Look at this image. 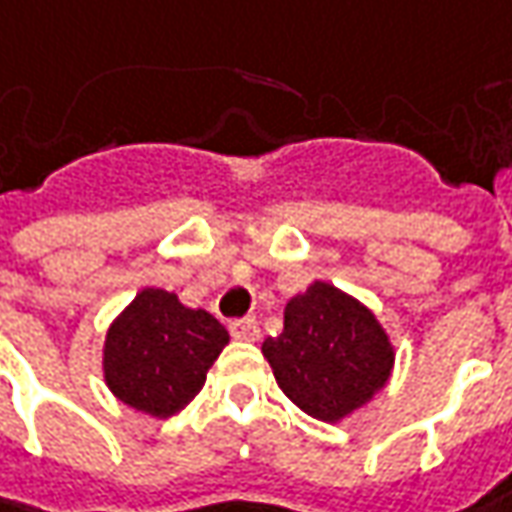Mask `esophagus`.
Wrapping results in <instances>:
<instances>
[{"mask_svg":"<svg viewBox=\"0 0 512 512\" xmlns=\"http://www.w3.org/2000/svg\"><path fill=\"white\" fill-rule=\"evenodd\" d=\"M232 337L240 340V343H257V340H260V326H257V320L243 317L238 323H232Z\"/></svg>","mask_w":512,"mask_h":512,"instance_id":"obj_1","label":"esophagus"}]
</instances>
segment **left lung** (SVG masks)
<instances>
[{
    "label": "left lung",
    "instance_id": "1",
    "mask_svg": "<svg viewBox=\"0 0 512 512\" xmlns=\"http://www.w3.org/2000/svg\"><path fill=\"white\" fill-rule=\"evenodd\" d=\"M280 391L320 422H343L394 374L391 334L354 294L314 280L283 309V334L263 343Z\"/></svg>",
    "mask_w": 512,
    "mask_h": 512
}]
</instances>
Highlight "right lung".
<instances>
[{
	"mask_svg": "<svg viewBox=\"0 0 512 512\" xmlns=\"http://www.w3.org/2000/svg\"><path fill=\"white\" fill-rule=\"evenodd\" d=\"M226 345L229 331L209 311L189 309L178 294L147 286L107 328L101 371L118 402L167 419L198 397Z\"/></svg>",
	"mask_w": 512,
	"mask_h": 512,
	"instance_id": "1",
	"label": "right lung"
}]
</instances>
